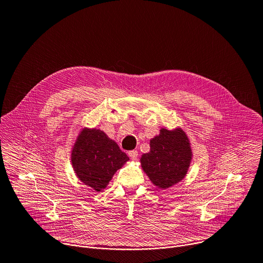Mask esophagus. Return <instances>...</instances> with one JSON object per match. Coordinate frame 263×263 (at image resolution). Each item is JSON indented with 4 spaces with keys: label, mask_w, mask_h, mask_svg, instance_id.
Returning <instances> with one entry per match:
<instances>
[{
    "label": "esophagus",
    "mask_w": 263,
    "mask_h": 263,
    "mask_svg": "<svg viewBox=\"0 0 263 263\" xmlns=\"http://www.w3.org/2000/svg\"><path fill=\"white\" fill-rule=\"evenodd\" d=\"M128 156L130 157L132 160H136L137 157H138V152L135 151V149H134V151H129L128 152Z\"/></svg>",
    "instance_id": "34e87169"
}]
</instances>
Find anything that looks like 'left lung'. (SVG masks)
Instances as JSON below:
<instances>
[{"label":"left lung","mask_w":263,"mask_h":263,"mask_svg":"<svg viewBox=\"0 0 263 263\" xmlns=\"http://www.w3.org/2000/svg\"><path fill=\"white\" fill-rule=\"evenodd\" d=\"M193 156L189 136L180 126L160 128L149 140V151L141 155L140 164L153 185L167 190L186 177Z\"/></svg>","instance_id":"obj_1"}]
</instances>
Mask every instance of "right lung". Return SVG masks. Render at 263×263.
Instances as JSON below:
<instances>
[{"label": "right lung", "instance_id": "add662e5", "mask_svg": "<svg viewBox=\"0 0 263 263\" xmlns=\"http://www.w3.org/2000/svg\"><path fill=\"white\" fill-rule=\"evenodd\" d=\"M128 160L129 157L121 151L118 143L108 138L101 128L83 127L70 151L76 177L97 193L106 189L115 173Z\"/></svg>", "mask_w": 263, "mask_h": 263}]
</instances>
